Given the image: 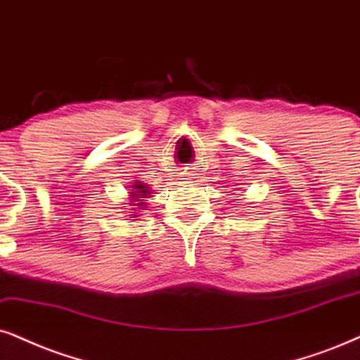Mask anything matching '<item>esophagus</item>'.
Returning a JSON list of instances; mask_svg holds the SVG:
<instances>
[{
    "mask_svg": "<svg viewBox=\"0 0 360 360\" xmlns=\"http://www.w3.org/2000/svg\"><path fill=\"white\" fill-rule=\"evenodd\" d=\"M186 174H188V172H186Z\"/></svg>",
    "mask_w": 360,
    "mask_h": 360,
    "instance_id": "34e87169",
    "label": "esophagus"
}]
</instances>
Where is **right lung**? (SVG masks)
Wrapping results in <instances>:
<instances>
[{
    "instance_id": "add662e5",
    "label": "right lung",
    "mask_w": 360,
    "mask_h": 360,
    "mask_svg": "<svg viewBox=\"0 0 360 360\" xmlns=\"http://www.w3.org/2000/svg\"><path fill=\"white\" fill-rule=\"evenodd\" d=\"M134 188L138 189V191H136V193H133V198H148V194H151L146 189V186H143V184H136ZM139 201H143V199H139ZM138 204H143V202H138Z\"/></svg>"
}]
</instances>
